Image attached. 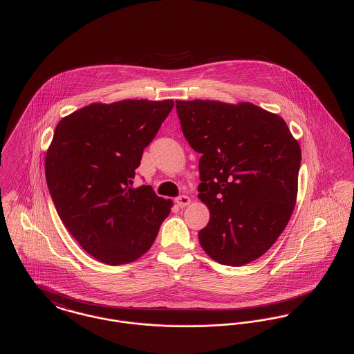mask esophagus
<instances>
[{"mask_svg":"<svg viewBox=\"0 0 354 354\" xmlns=\"http://www.w3.org/2000/svg\"><path fill=\"white\" fill-rule=\"evenodd\" d=\"M176 203H177V205H178V207L184 208V207L189 205V203H191V199H189L188 196L183 195V196H180V198H177V199H176Z\"/></svg>","mask_w":354,"mask_h":354,"instance_id":"esophagus-1","label":"esophagus"}]
</instances>
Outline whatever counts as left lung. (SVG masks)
<instances>
[{
  "instance_id": "1",
  "label": "left lung",
  "mask_w": 354,
  "mask_h": 354,
  "mask_svg": "<svg viewBox=\"0 0 354 354\" xmlns=\"http://www.w3.org/2000/svg\"><path fill=\"white\" fill-rule=\"evenodd\" d=\"M181 131L201 152L199 199L209 222L205 253L244 266L267 252L297 201L301 149L285 120L250 102L176 101Z\"/></svg>"
}]
</instances>
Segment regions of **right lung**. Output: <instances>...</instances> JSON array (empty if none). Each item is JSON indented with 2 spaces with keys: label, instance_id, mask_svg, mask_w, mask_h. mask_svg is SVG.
Masks as SVG:
<instances>
[{
  "label": "right lung",
  "instance_id": "1",
  "mask_svg": "<svg viewBox=\"0 0 354 354\" xmlns=\"http://www.w3.org/2000/svg\"><path fill=\"white\" fill-rule=\"evenodd\" d=\"M174 106L173 100L91 103L55 127L45 173L55 209L94 259L127 264L151 248L171 201L150 185L133 188L135 170Z\"/></svg>",
  "mask_w": 354,
  "mask_h": 354
}]
</instances>
